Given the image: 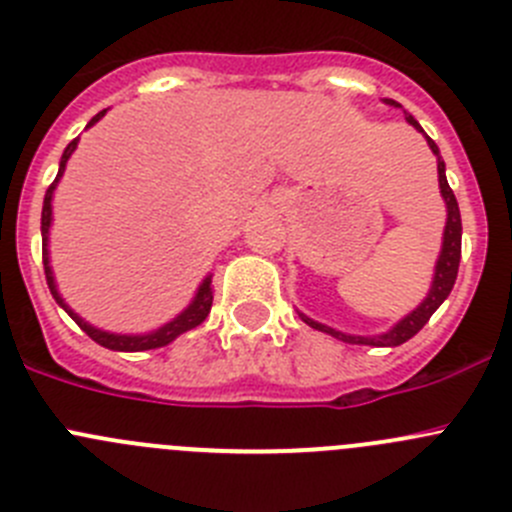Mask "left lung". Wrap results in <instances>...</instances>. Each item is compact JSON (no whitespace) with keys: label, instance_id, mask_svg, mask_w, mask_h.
Returning <instances> with one entry per match:
<instances>
[{"label":"left lung","instance_id":"obj_1","mask_svg":"<svg viewBox=\"0 0 512 512\" xmlns=\"http://www.w3.org/2000/svg\"><path fill=\"white\" fill-rule=\"evenodd\" d=\"M384 103L401 108V105L396 103V100H391V98H386ZM407 121L412 123L417 131H422V126L417 123V118L409 116V113H407ZM424 136H427V133H424ZM427 143H429V148H432V154L437 156L439 189H442L444 204H447V227H444L442 252H439L437 267H434V280H432V288H429V295L422 300V305H419V308H414L412 313L407 315V318H401V321L396 323V326L391 328L389 333H381V336H348V333L333 331V328L323 326V323L313 321V318H308V315L300 313V318H303V321L308 323L310 328H315V331H323V333H331V336L341 338V341H346V343H358V346H401V343H407L409 338L417 336V333L422 331L424 323L432 318L434 310H437L439 305L447 300V295L452 293V288H455V280H457V270H460L462 219H460V207H457L455 194H452L450 184H447V174H444V161H442V156H439L437 143H434L429 136H427Z\"/></svg>","mask_w":512,"mask_h":512}]
</instances>
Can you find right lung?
<instances>
[{
  "mask_svg": "<svg viewBox=\"0 0 512 512\" xmlns=\"http://www.w3.org/2000/svg\"><path fill=\"white\" fill-rule=\"evenodd\" d=\"M103 116H105V111H100L98 116H95L93 121L88 123V126L98 123ZM75 148H78V138H75V141H70L68 148L62 151L60 171H57L55 181H52L50 189H47L45 204H42V265H45L47 288H50L52 298L57 300V305H62V308H65V313H68L70 318H73V321L78 323V326L83 328V331L88 333V336L93 338L95 343H100V346L111 348V351H148V348L166 346V343L174 341L176 336H181V333L191 331V328H197L199 323H202L204 318H207L209 310H212V298H214V295H212V278H204V283L199 285L197 295H194V300H191V303H189V308L181 310V313L176 315L174 321L166 323V326H161L159 331L143 333V336H121V333H108V331H100V328H93V326H90V323H85L78 313H73V310L68 308V303L62 300V295L57 293L55 278H52V270H50V255H47V234H50V222H52V191H55L57 181H60L62 171H65V164H68V159H70V156H73Z\"/></svg>",
  "mask_w": 512,
  "mask_h": 512,
  "instance_id": "right-lung-1",
  "label": "right lung"
}]
</instances>
